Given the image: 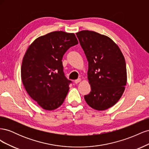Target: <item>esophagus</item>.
<instances>
[{"mask_svg":"<svg viewBox=\"0 0 149 149\" xmlns=\"http://www.w3.org/2000/svg\"><path fill=\"white\" fill-rule=\"evenodd\" d=\"M81 78H78V79H76V80L74 81V83H75L76 84H78V83H79V82L81 81Z\"/></svg>","mask_w":149,"mask_h":149,"instance_id":"1","label":"esophagus"}]
</instances>
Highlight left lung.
<instances>
[{
    "label": "left lung",
    "instance_id": "obj_1",
    "mask_svg": "<svg viewBox=\"0 0 149 149\" xmlns=\"http://www.w3.org/2000/svg\"><path fill=\"white\" fill-rule=\"evenodd\" d=\"M76 34L88 61L91 91L84 100L96 110L109 109L120 100L127 83L124 56L118 45L106 35L89 30Z\"/></svg>",
    "mask_w": 149,
    "mask_h": 149
}]
</instances>
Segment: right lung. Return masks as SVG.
Segmentation results:
<instances>
[{
	"label": "right lung",
	"mask_w": 149,
	"mask_h": 149,
	"mask_svg": "<svg viewBox=\"0 0 149 149\" xmlns=\"http://www.w3.org/2000/svg\"><path fill=\"white\" fill-rule=\"evenodd\" d=\"M78 43L74 33L56 31L35 39L22 60L21 77L26 91L43 109L59 107L70 89L62 58Z\"/></svg>",
	"instance_id": "1"
}]
</instances>
